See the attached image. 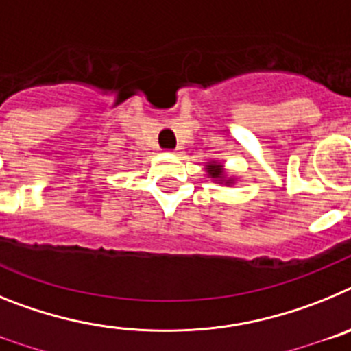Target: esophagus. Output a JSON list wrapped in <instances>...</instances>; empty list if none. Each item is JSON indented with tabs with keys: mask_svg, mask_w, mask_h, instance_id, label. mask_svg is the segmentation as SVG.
<instances>
[{
	"mask_svg": "<svg viewBox=\"0 0 351 351\" xmlns=\"http://www.w3.org/2000/svg\"><path fill=\"white\" fill-rule=\"evenodd\" d=\"M181 149H182V147H179V145H178V147H176V149H172V151H170V153H173V154H179V153H181Z\"/></svg>",
	"mask_w": 351,
	"mask_h": 351,
	"instance_id": "1",
	"label": "esophagus"
}]
</instances>
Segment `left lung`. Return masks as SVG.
Masks as SVG:
<instances>
[{
    "label": "left lung",
    "mask_w": 351,
    "mask_h": 351,
    "mask_svg": "<svg viewBox=\"0 0 351 351\" xmlns=\"http://www.w3.org/2000/svg\"><path fill=\"white\" fill-rule=\"evenodd\" d=\"M207 173H209V178L213 179H218V181H225V184H230L234 179H225V172H223V167L218 165V163H209L207 165Z\"/></svg>",
    "instance_id": "1"
}]
</instances>
